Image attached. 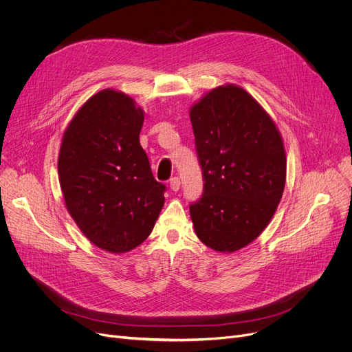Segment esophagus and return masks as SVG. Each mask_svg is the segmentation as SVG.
<instances>
[{
	"label": "esophagus",
	"mask_w": 352,
	"mask_h": 352,
	"mask_svg": "<svg viewBox=\"0 0 352 352\" xmlns=\"http://www.w3.org/2000/svg\"><path fill=\"white\" fill-rule=\"evenodd\" d=\"M179 186H181V182H179V178H178V177L171 178V181H170V188H171L173 191H178V190H179Z\"/></svg>",
	"instance_id": "obj_1"
}]
</instances>
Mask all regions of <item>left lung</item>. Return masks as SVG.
Wrapping results in <instances>:
<instances>
[{
  "label": "left lung",
  "mask_w": 352,
  "mask_h": 352,
  "mask_svg": "<svg viewBox=\"0 0 352 352\" xmlns=\"http://www.w3.org/2000/svg\"><path fill=\"white\" fill-rule=\"evenodd\" d=\"M204 179L190 206L197 236L219 252L244 248L268 226L287 174L281 134L245 89L217 87L190 111Z\"/></svg>",
  "instance_id": "1"
}]
</instances>
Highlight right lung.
I'll list each match as a JSON object with an SVG mask.
<instances>
[{"label":"right lung","instance_id":"obj_1","mask_svg":"<svg viewBox=\"0 0 352 352\" xmlns=\"http://www.w3.org/2000/svg\"><path fill=\"white\" fill-rule=\"evenodd\" d=\"M142 122L131 97L107 88L78 109L60 148L67 210L92 244L113 254L138 247L164 207L165 186L140 144Z\"/></svg>","mask_w":352,"mask_h":352}]
</instances>
